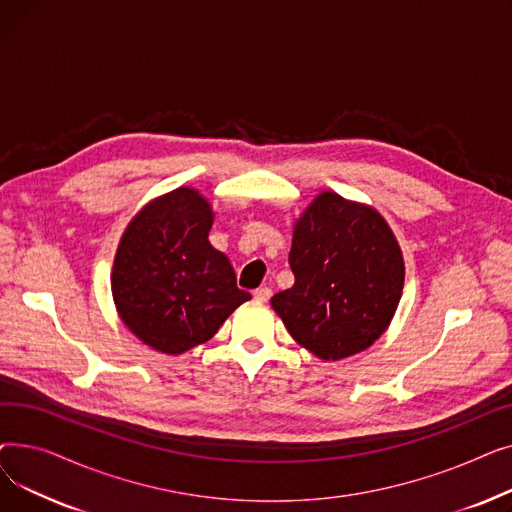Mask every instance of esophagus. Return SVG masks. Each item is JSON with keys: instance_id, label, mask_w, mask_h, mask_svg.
<instances>
[{"instance_id": "obj_1", "label": "esophagus", "mask_w": 512, "mask_h": 512, "mask_svg": "<svg viewBox=\"0 0 512 512\" xmlns=\"http://www.w3.org/2000/svg\"><path fill=\"white\" fill-rule=\"evenodd\" d=\"M272 297V288L270 286H259L257 290H253V299L259 303H267Z\"/></svg>"}]
</instances>
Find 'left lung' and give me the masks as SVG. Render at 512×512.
<instances>
[{"label": "left lung", "mask_w": 512, "mask_h": 512, "mask_svg": "<svg viewBox=\"0 0 512 512\" xmlns=\"http://www.w3.org/2000/svg\"><path fill=\"white\" fill-rule=\"evenodd\" d=\"M288 263L294 284L274 294L272 307L315 357H351L384 334L405 263L378 211L321 193L294 226Z\"/></svg>", "instance_id": "8db88e82"}]
</instances>
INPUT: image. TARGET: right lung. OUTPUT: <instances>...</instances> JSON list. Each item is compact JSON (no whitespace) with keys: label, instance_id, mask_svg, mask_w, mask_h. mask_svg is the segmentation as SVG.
<instances>
[{"label":"right lung","instance_id":"obj_1","mask_svg":"<svg viewBox=\"0 0 512 512\" xmlns=\"http://www.w3.org/2000/svg\"><path fill=\"white\" fill-rule=\"evenodd\" d=\"M211 207L193 188L149 203L134 218L114 261L112 292L128 330L159 353L207 342L251 299L228 257L209 245Z\"/></svg>","mask_w":512,"mask_h":512}]
</instances>
